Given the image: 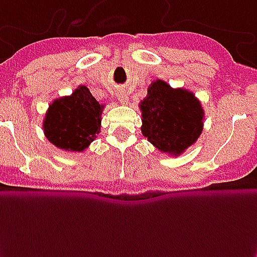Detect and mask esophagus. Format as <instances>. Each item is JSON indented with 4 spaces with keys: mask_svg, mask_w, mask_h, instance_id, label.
<instances>
[{
    "mask_svg": "<svg viewBox=\"0 0 257 257\" xmlns=\"http://www.w3.org/2000/svg\"><path fill=\"white\" fill-rule=\"evenodd\" d=\"M118 99H119L120 103H123V105H127V103H128V98H127V94L124 92L118 93Z\"/></svg>",
    "mask_w": 257,
    "mask_h": 257,
    "instance_id": "1",
    "label": "esophagus"
}]
</instances>
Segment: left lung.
Returning <instances> with one entry per match:
<instances>
[{
  "instance_id": "left-lung-1",
  "label": "left lung",
  "mask_w": 257,
  "mask_h": 257,
  "mask_svg": "<svg viewBox=\"0 0 257 257\" xmlns=\"http://www.w3.org/2000/svg\"><path fill=\"white\" fill-rule=\"evenodd\" d=\"M139 103L142 134L160 152L179 156L196 143L203 128V109L186 89H173L163 80L148 86Z\"/></svg>"
}]
</instances>
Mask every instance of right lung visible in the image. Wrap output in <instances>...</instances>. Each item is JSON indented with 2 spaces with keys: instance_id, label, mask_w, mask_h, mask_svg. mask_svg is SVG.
<instances>
[{
  "instance_id": "obj_1",
  "label": "right lung",
  "mask_w": 257,
  "mask_h": 257,
  "mask_svg": "<svg viewBox=\"0 0 257 257\" xmlns=\"http://www.w3.org/2000/svg\"><path fill=\"white\" fill-rule=\"evenodd\" d=\"M103 107L85 85H80L71 95L51 103L43 122L44 135L60 150L84 151L101 131Z\"/></svg>"
}]
</instances>
